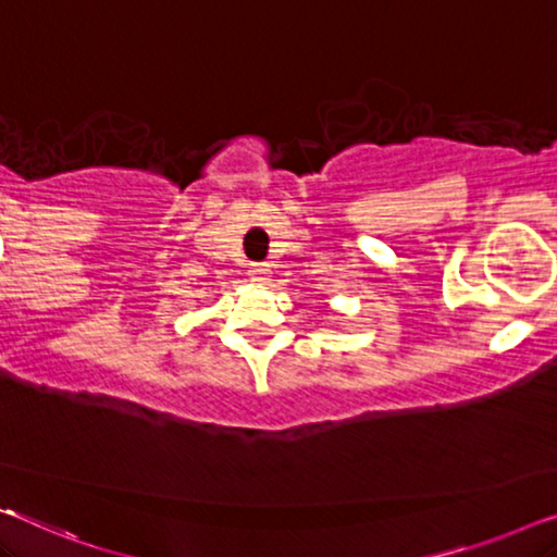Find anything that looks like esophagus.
I'll use <instances>...</instances> for the list:
<instances>
[{
    "instance_id": "esophagus-1",
    "label": "esophagus",
    "mask_w": 557,
    "mask_h": 557,
    "mask_svg": "<svg viewBox=\"0 0 557 557\" xmlns=\"http://www.w3.org/2000/svg\"><path fill=\"white\" fill-rule=\"evenodd\" d=\"M249 280L252 282H268L270 280V264H264V262H255V264H249Z\"/></svg>"
}]
</instances>
